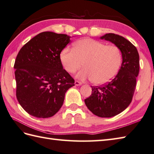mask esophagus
Instances as JSON below:
<instances>
[{
    "label": "esophagus",
    "instance_id": "1",
    "mask_svg": "<svg viewBox=\"0 0 154 154\" xmlns=\"http://www.w3.org/2000/svg\"><path fill=\"white\" fill-rule=\"evenodd\" d=\"M74 84L76 86H80V85H82V82H80V81L76 80V81H75V82H74Z\"/></svg>",
    "mask_w": 154,
    "mask_h": 154
}]
</instances>
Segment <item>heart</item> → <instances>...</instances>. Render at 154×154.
Instances as JSON below:
<instances>
[{"instance_id": "heart-1", "label": "heart", "mask_w": 154, "mask_h": 154, "mask_svg": "<svg viewBox=\"0 0 154 154\" xmlns=\"http://www.w3.org/2000/svg\"><path fill=\"white\" fill-rule=\"evenodd\" d=\"M60 60L64 70L73 74L83 68L76 77L91 79L96 85L105 84L116 76L121 67L122 54L116 45L92 38H82L74 43L73 49L66 47L60 54Z\"/></svg>"}]
</instances>
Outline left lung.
Masks as SVG:
<instances>
[{
	"mask_svg": "<svg viewBox=\"0 0 154 154\" xmlns=\"http://www.w3.org/2000/svg\"><path fill=\"white\" fill-rule=\"evenodd\" d=\"M100 38L120 48L122 63L116 76L108 84L92 86V94L84 102L97 116L111 118L123 112L132 100L140 70V57L136 46L123 36L108 33Z\"/></svg>",
	"mask_w": 154,
	"mask_h": 154,
	"instance_id": "1",
	"label": "left lung"
}]
</instances>
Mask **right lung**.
<instances>
[{"instance_id": "right-lung-1", "label": "right lung", "mask_w": 154, "mask_h": 154, "mask_svg": "<svg viewBox=\"0 0 154 154\" xmlns=\"http://www.w3.org/2000/svg\"><path fill=\"white\" fill-rule=\"evenodd\" d=\"M67 34L43 32L22 47L14 68L17 98L30 115L52 117L63 104L65 93L74 80L60 60V54L70 42Z\"/></svg>"}]
</instances>
